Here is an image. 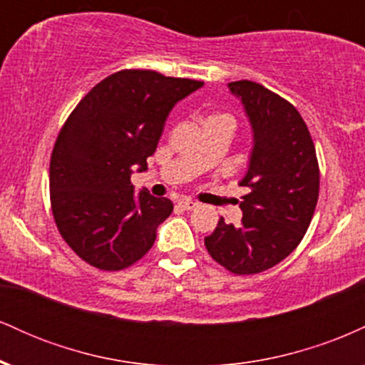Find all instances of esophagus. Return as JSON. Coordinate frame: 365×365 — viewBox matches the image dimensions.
Listing matches in <instances>:
<instances>
[{
    "label": "esophagus",
    "instance_id": "esophagus-1",
    "mask_svg": "<svg viewBox=\"0 0 365 365\" xmlns=\"http://www.w3.org/2000/svg\"><path fill=\"white\" fill-rule=\"evenodd\" d=\"M180 206H182L183 209H187V211H192V209L199 207V202H195V200H192V199H182L180 200Z\"/></svg>",
    "mask_w": 365,
    "mask_h": 365
}]
</instances>
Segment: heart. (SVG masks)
<instances>
[{"mask_svg":"<svg viewBox=\"0 0 365 365\" xmlns=\"http://www.w3.org/2000/svg\"><path fill=\"white\" fill-rule=\"evenodd\" d=\"M206 120H225V121H228L230 125H233L232 116H228V115H211V116H207Z\"/></svg>","mask_w":365,"mask_h":365,"instance_id":"b5f03b06","label":"heart"}]
</instances>
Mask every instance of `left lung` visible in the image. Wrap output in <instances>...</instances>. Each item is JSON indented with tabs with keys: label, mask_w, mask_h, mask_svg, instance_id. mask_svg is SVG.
Here are the masks:
<instances>
[{
	"label": "left lung",
	"mask_w": 365,
	"mask_h": 365,
	"mask_svg": "<svg viewBox=\"0 0 365 365\" xmlns=\"http://www.w3.org/2000/svg\"><path fill=\"white\" fill-rule=\"evenodd\" d=\"M244 104L254 135L240 187L242 225L221 217L204 238L207 252L235 274H255L288 257L300 244L319 197V165L307 125L295 106L250 81L228 83Z\"/></svg>",
	"instance_id": "obj_1"
}]
</instances>
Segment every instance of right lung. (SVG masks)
<instances>
[{
	"instance_id": "obj_1",
	"label": "right lung",
	"mask_w": 365,
	"mask_h": 365,
	"mask_svg": "<svg viewBox=\"0 0 365 365\" xmlns=\"http://www.w3.org/2000/svg\"><path fill=\"white\" fill-rule=\"evenodd\" d=\"M202 86L121 70L92 87L65 121L49 163L51 209L63 240L87 264L120 271L149 252L173 202L145 188L135 194L130 177L148 170L175 104Z\"/></svg>"
}]
</instances>
